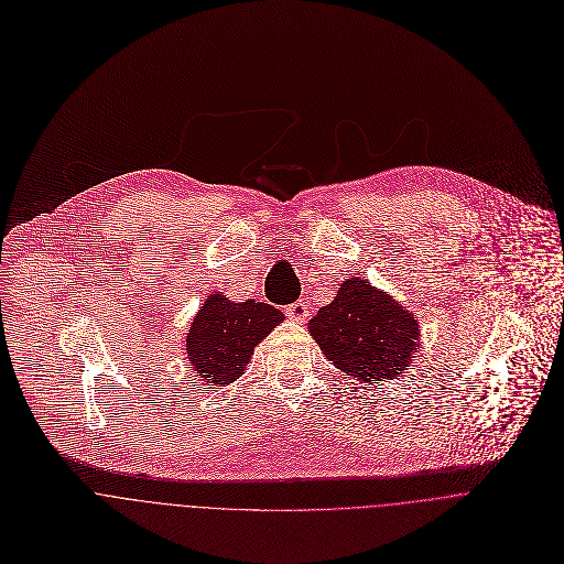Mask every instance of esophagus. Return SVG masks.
I'll return each mask as SVG.
<instances>
[{
  "mask_svg": "<svg viewBox=\"0 0 564 564\" xmlns=\"http://www.w3.org/2000/svg\"><path fill=\"white\" fill-rule=\"evenodd\" d=\"M285 314H288L292 321L303 323V321L310 316V307L305 305V301H296V303H292V305L285 310Z\"/></svg>",
  "mask_w": 564,
  "mask_h": 564,
  "instance_id": "1",
  "label": "esophagus"
}]
</instances>
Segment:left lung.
Here are the masks:
<instances>
[{"instance_id": "left-lung-1", "label": "left lung", "mask_w": 564, "mask_h": 564, "mask_svg": "<svg viewBox=\"0 0 564 564\" xmlns=\"http://www.w3.org/2000/svg\"><path fill=\"white\" fill-rule=\"evenodd\" d=\"M307 329L325 358L369 386L403 377L421 349L416 314L360 276L345 279Z\"/></svg>"}]
</instances>
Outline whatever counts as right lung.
I'll use <instances>...</instances> for the list:
<instances>
[{"instance_id":"add662e5","label":"right lung","mask_w":564,"mask_h":564,"mask_svg":"<svg viewBox=\"0 0 564 564\" xmlns=\"http://www.w3.org/2000/svg\"><path fill=\"white\" fill-rule=\"evenodd\" d=\"M285 321L274 305L248 299L230 301L213 292L195 314L185 336V351L202 381L226 388L246 371L254 347Z\"/></svg>"}]
</instances>
